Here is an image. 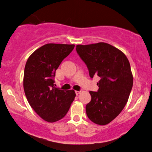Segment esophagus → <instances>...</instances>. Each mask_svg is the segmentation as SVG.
Listing matches in <instances>:
<instances>
[{
	"label": "esophagus",
	"instance_id": "esophagus-1",
	"mask_svg": "<svg viewBox=\"0 0 152 152\" xmlns=\"http://www.w3.org/2000/svg\"><path fill=\"white\" fill-rule=\"evenodd\" d=\"M80 92H81V91H75V93H76V95L79 94L80 93Z\"/></svg>",
	"mask_w": 152,
	"mask_h": 152
}]
</instances>
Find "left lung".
<instances>
[{"label": "left lung", "mask_w": 152, "mask_h": 152, "mask_svg": "<svg viewBox=\"0 0 152 152\" xmlns=\"http://www.w3.org/2000/svg\"><path fill=\"white\" fill-rule=\"evenodd\" d=\"M76 51L88 68L91 78H101L97 92L90 91L91 101L86 104L89 119L100 125L116 118L127 104L133 87L129 61L119 49L107 43L77 45Z\"/></svg>", "instance_id": "8db88e82"}]
</instances>
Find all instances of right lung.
Returning <instances> with one entry per match:
<instances>
[{"instance_id":"right-lung-1","label":"right lung","mask_w":152,"mask_h":152,"mask_svg":"<svg viewBox=\"0 0 152 152\" xmlns=\"http://www.w3.org/2000/svg\"><path fill=\"white\" fill-rule=\"evenodd\" d=\"M74 46L48 43L35 50L25 64V94L30 106L48 122L58 121L65 117L76 96L73 90L63 91L54 86L56 71Z\"/></svg>"}]
</instances>
